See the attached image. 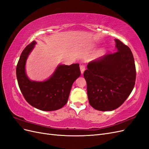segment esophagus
Instances as JSON below:
<instances>
[{
  "label": "esophagus",
  "instance_id": "esophagus-1",
  "mask_svg": "<svg viewBox=\"0 0 149 149\" xmlns=\"http://www.w3.org/2000/svg\"><path fill=\"white\" fill-rule=\"evenodd\" d=\"M79 67H80V71H81V74H83V73H84V70H85V67H84V66L83 65H81Z\"/></svg>",
  "mask_w": 149,
  "mask_h": 149
}]
</instances>
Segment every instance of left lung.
<instances>
[{
  "instance_id": "1",
  "label": "left lung",
  "mask_w": 149,
  "mask_h": 149,
  "mask_svg": "<svg viewBox=\"0 0 149 149\" xmlns=\"http://www.w3.org/2000/svg\"><path fill=\"white\" fill-rule=\"evenodd\" d=\"M114 40L116 52L90 62L84 73L89 102L98 111H111L121 106L136 81L131 50L118 39Z\"/></svg>"
}]
</instances>
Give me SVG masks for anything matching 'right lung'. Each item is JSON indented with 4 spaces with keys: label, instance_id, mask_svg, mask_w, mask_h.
<instances>
[{
    "label": "right lung",
    "instance_id": "right-lung-1",
    "mask_svg": "<svg viewBox=\"0 0 149 149\" xmlns=\"http://www.w3.org/2000/svg\"><path fill=\"white\" fill-rule=\"evenodd\" d=\"M36 43L32 42L21 53L16 69L18 84L25 100L31 106L44 111H56L68 102L72 85L81 75L79 64H60L47 79L31 80L26 74L25 66Z\"/></svg>",
    "mask_w": 149,
    "mask_h": 149
}]
</instances>
